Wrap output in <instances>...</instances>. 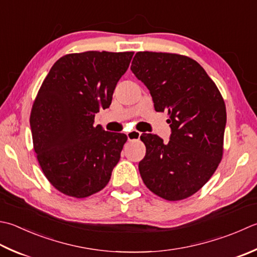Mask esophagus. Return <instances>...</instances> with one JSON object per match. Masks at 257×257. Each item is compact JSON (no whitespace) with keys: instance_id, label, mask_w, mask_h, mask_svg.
I'll return each instance as SVG.
<instances>
[{"instance_id":"esophagus-1","label":"esophagus","mask_w":257,"mask_h":257,"mask_svg":"<svg viewBox=\"0 0 257 257\" xmlns=\"http://www.w3.org/2000/svg\"><path fill=\"white\" fill-rule=\"evenodd\" d=\"M140 136H142V133L137 132V130H132V132L127 133L128 140H137L140 138Z\"/></svg>"}]
</instances>
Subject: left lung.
Listing matches in <instances>:
<instances>
[{"mask_svg":"<svg viewBox=\"0 0 257 257\" xmlns=\"http://www.w3.org/2000/svg\"><path fill=\"white\" fill-rule=\"evenodd\" d=\"M133 73L148 88L156 111L168 112L169 142L143 134L139 163L145 185L159 197L180 200L208 182L223 156L226 108L202 65L175 53L137 52Z\"/></svg>","mask_w":257,"mask_h":257,"instance_id":"1","label":"left lung"}]
</instances>
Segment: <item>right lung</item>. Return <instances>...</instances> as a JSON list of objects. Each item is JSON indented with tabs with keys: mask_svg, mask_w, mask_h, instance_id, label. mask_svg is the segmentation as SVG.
Returning a JSON list of instances; mask_svg holds the SVG:
<instances>
[{
	"mask_svg": "<svg viewBox=\"0 0 257 257\" xmlns=\"http://www.w3.org/2000/svg\"><path fill=\"white\" fill-rule=\"evenodd\" d=\"M134 52L67 54L50 70L33 103L34 152L53 187L83 198L105 187L127 136L94 125L107 109Z\"/></svg>",
	"mask_w": 257,
	"mask_h": 257,
	"instance_id": "1",
	"label": "right lung"
}]
</instances>
